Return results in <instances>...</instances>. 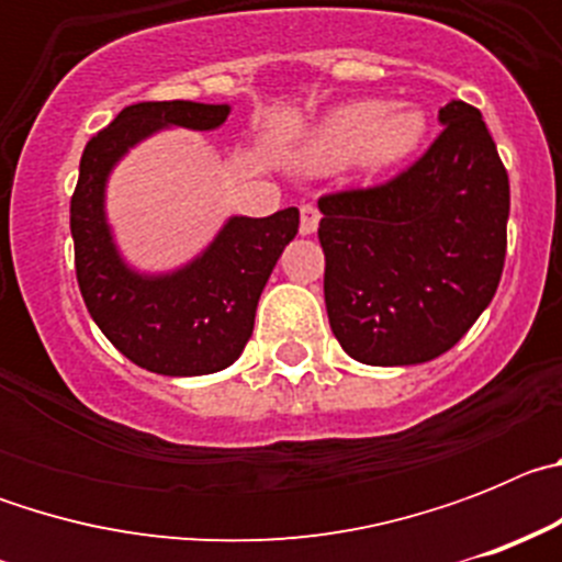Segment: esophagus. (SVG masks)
Wrapping results in <instances>:
<instances>
[{
  "label": "esophagus",
  "instance_id": "1",
  "mask_svg": "<svg viewBox=\"0 0 562 562\" xmlns=\"http://www.w3.org/2000/svg\"><path fill=\"white\" fill-rule=\"evenodd\" d=\"M317 222H321V211L315 205L301 207V225H297L301 236H312L317 231Z\"/></svg>",
  "mask_w": 562,
  "mask_h": 562
}]
</instances>
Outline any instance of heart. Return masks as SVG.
<instances>
[{"mask_svg": "<svg viewBox=\"0 0 562 562\" xmlns=\"http://www.w3.org/2000/svg\"><path fill=\"white\" fill-rule=\"evenodd\" d=\"M428 117L416 106H389L360 98L346 101L306 128L292 146L290 162L301 171L324 173L355 160L366 173H380L416 151Z\"/></svg>", "mask_w": 562, "mask_h": 562, "instance_id": "heart-1", "label": "heart"}]
</instances>
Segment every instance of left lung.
Wrapping results in <instances>:
<instances>
[{
  "mask_svg": "<svg viewBox=\"0 0 562 562\" xmlns=\"http://www.w3.org/2000/svg\"><path fill=\"white\" fill-rule=\"evenodd\" d=\"M441 134L385 186L321 196L324 295L342 351L416 366L453 349L498 290L509 177L475 106L439 109Z\"/></svg>",
  "mask_w": 562,
  "mask_h": 562,
  "instance_id": "left-lung-1",
  "label": "left lung"
}]
</instances>
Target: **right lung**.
Here are the masks:
<instances>
[{
    "instance_id": "add662e5",
    "label": "right lung",
    "mask_w": 562,
    "mask_h": 562,
    "mask_svg": "<svg viewBox=\"0 0 562 562\" xmlns=\"http://www.w3.org/2000/svg\"><path fill=\"white\" fill-rule=\"evenodd\" d=\"M227 114V103H134L83 148L69 202L78 286L114 349L154 374L200 376L236 362L252 335L267 278L297 233V207L265 220L231 216L200 256L171 272L134 270L117 250L106 220L112 168L162 128L213 132Z\"/></svg>"
}]
</instances>
